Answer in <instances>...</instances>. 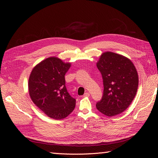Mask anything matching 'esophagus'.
I'll use <instances>...</instances> for the list:
<instances>
[{
	"mask_svg": "<svg viewBox=\"0 0 158 158\" xmlns=\"http://www.w3.org/2000/svg\"><path fill=\"white\" fill-rule=\"evenodd\" d=\"M83 96H84V97H89V94L88 92H85V93L84 94Z\"/></svg>",
	"mask_w": 158,
	"mask_h": 158,
	"instance_id": "esophagus-1",
	"label": "esophagus"
}]
</instances>
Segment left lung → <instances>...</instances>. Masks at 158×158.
Wrapping results in <instances>:
<instances>
[{
    "mask_svg": "<svg viewBox=\"0 0 158 158\" xmlns=\"http://www.w3.org/2000/svg\"><path fill=\"white\" fill-rule=\"evenodd\" d=\"M97 67L103 80V95L96 104L99 112L113 117L125 111L137 92L138 75L135 65L127 57L106 51L100 56Z\"/></svg>",
    "mask_w": 158,
    "mask_h": 158,
    "instance_id": "1",
    "label": "left lung"
}]
</instances>
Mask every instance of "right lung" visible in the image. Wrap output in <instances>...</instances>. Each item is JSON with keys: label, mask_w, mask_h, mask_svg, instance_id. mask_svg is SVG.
Instances as JSON below:
<instances>
[{"label": "right lung", "mask_w": 158, "mask_h": 158, "mask_svg": "<svg viewBox=\"0 0 158 158\" xmlns=\"http://www.w3.org/2000/svg\"><path fill=\"white\" fill-rule=\"evenodd\" d=\"M70 66V63H64L58 57H49L33 67L28 80V90L33 103L56 120L66 117L75 108L76 99L65 86L64 75Z\"/></svg>", "instance_id": "right-lung-1"}]
</instances>
